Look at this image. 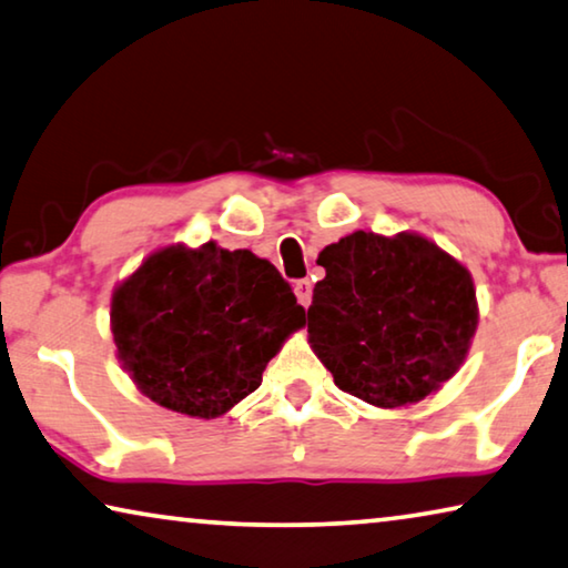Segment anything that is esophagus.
<instances>
[{"label": "esophagus", "instance_id": "esophagus-1", "mask_svg": "<svg viewBox=\"0 0 568 568\" xmlns=\"http://www.w3.org/2000/svg\"><path fill=\"white\" fill-rule=\"evenodd\" d=\"M293 291H295V298H298V303L303 305V308H308L311 305V298H313V285H311V281H295V285H293Z\"/></svg>", "mask_w": 568, "mask_h": 568}]
</instances>
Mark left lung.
<instances>
[{
    "label": "left lung",
    "mask_w": 568,
    "mask_h": 568,
    "mask_svg": "<svg viewBox=\"0 0 568 568\" xmlns=\"http://www.w3.org/2000/svg\"><path fill=\"white\" fill-rule=\"evenodd\" d=\"M308 344L338 389L412 407L460 372L480 311L470 270L419 232L356 230L323 247Z\"/></svg>",
    "instance_id": "8db88e82"
}]
</instances>
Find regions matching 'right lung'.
<instances>
[{"label":"right lung","instance_id":"1","mask_svg":"<svg viewBox=\"0 0 568 568\" xmlns=\"http://www.w3.org/2000/svg\"><path fill=\"white\" fill-rule=\"evenodd\" d=\"M303 326V305L273 263L212 240L154 250L111 295L123 372L143 397L196 419L222 417L255 392Z\"/></svg>","mask_w":568,"mask_h":568}]
</instances>
